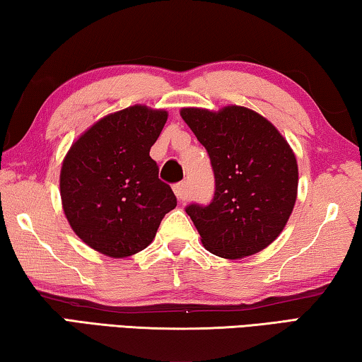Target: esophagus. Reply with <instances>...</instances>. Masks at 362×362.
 I'll list each match as a JSON object with an SVG mask.
<instances>
[{"mask_svg":"<svg viewBox=\"0 0 362 362\" xmlns=\"http://www.w3.org/2000/svg\"><path fill=\"white\" fill-rule=\"evenodd\" d=\"M173 191L176 194L177 200H186L187 199V189H186V182H177V185L173 186Z\"/></svg>","mask_w":362,"mask_h":362,"instance_id":"esophagus-1","label":"esophagus"}]
</instances>
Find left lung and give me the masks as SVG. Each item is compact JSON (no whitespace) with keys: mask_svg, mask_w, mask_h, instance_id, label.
<instances>
[{"mask_svg":"<svg viewBox=\"0 0 362 362\" xmlns=\"http://www.w3.org/2000/svg\"><path fill=\"white\" fill-rule=\"evenodd\" d=\"M182 120L209 152L215 197L186 213L204 247L237 259L264 250L286 228L298 192L297 157L272 123L252 109L182 107Z\"/></svg>","mask_w":362,"mask_h":362,"instance_id":"left-lung-1","label":"left lung"}]
</instances>
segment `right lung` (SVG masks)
Segmentation results:
<instances>
[{
  "instance_id": "right-lung-1",
  "label": "right lung",
  "mask_w": 362,
  "mask_h": 362,
  "mask_svg": "<svg viewBox=\"0 0 362 362\" xmlns=\"http://www.w3.org/2000/svg\"><path fill=\"white\" fill-rule=\"evenodd\" d=\"M168 112L134 104L83 132L65 153L59 186L65 218L93 250L127 258L151 244L176 206L149 152Z\"/></svg>"
}]
</instances>
